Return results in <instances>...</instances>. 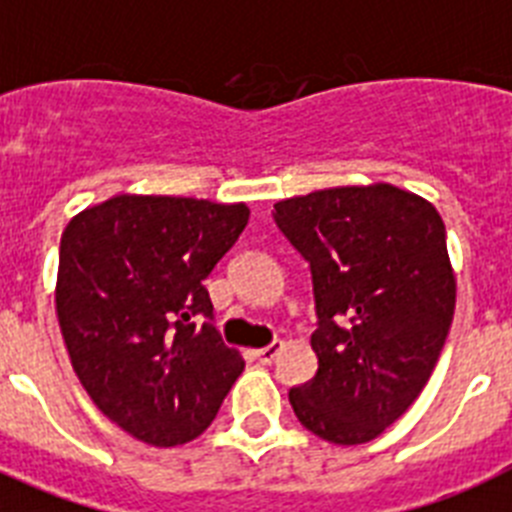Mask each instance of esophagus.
Segmentation results:
<instances>
[{
	"label": "esophagus",
	"mask_w": 512,
	"mask_h": 512,
	"mask_svg": "<svg viewBox=\"0 0 512 512\" xmlns=\"http://www.w3.org/2000/svg\"><path fill=\"white\" fill-rule=\"evenodd\" d=\"M281 349H283V343H281V341L270 343V346H265V349H257V351H255L257 362H260V364H270V362H273V359H276L278 351H281Z\"/></svg>",
	"instance_id": "34e87169"
}]
</instances>
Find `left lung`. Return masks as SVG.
<instances>
[{
  "mask_svg": "<svg viewBox=\"0 0 512 512\" xmlns=\"http://www.w3.org/2000/svg\"><path fill=\"white\" fill-rule=\"evenodd\" d=\"M312 270L315 377L289 390L322 440L362 445L409 411L448 338L455 273L432 203L393 184L330 187L276 203Z\"/></svg>",
  "mask_w": 512,
  "mask_h": 512,
  "instance_id": "obj_1",
  "label": "left lung"
}]
</instances>
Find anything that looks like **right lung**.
Returning <instances> with one entry per match:
<instances>
[{"mask_svg": "<svg viewBox=\"0 0 512 512\" xmlns=\"http://www.w3.org/2000/svg\"><path fill=\"white\" fill-rule=\"evenodd\" d=\"M247 221L244 203L114 195L67 223L54 294L64 346L90 401L137 440H195L242 375L203 281Z\"/></svg>", "mask_w": 512, "mask_h": 512, "instance_id": "obj_1", "label": "right lung"}]
</instances>
